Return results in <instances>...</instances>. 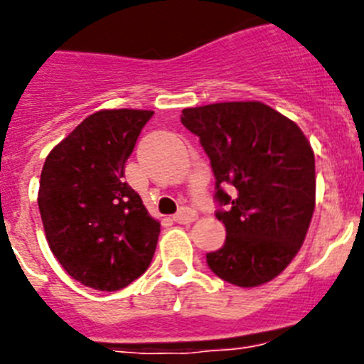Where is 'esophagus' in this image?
<instances>
[{
    "mask_svg": "<svg viewBox=\"0 0 364 364\" xmlns=\"http://www.w3.org/2000/svg\"><path fill=\"white\" fill-rule=\"evenodd\" d=\"M196 219H198V213L193 212L192 208H181L174 215V220L178 224H190V223H193Z\"/></svg>",
    "mask_w": 364,
    "mask_h": 364,
    "instance_id": "esophagus-1",
    "label": "esophagus"
}]
</instances>
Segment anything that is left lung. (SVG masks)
<instances>
[{"instance_id":"obj_1","label":"left lung","mask_w":364,"mask_h":364,"mask_svg":"<svg viewBox=\"0 0 364 364\" xmlns=\"http://www.w3.org/2000/svg\"><path fill=\"white\" fill-rule=\"evenodd\" d=\"M215 176L223 247L206 253L228 284L257 287L289 266L314 212V152L301 129L262 102H220L183 109ZM230 185L232 192L223 190Z\"/></svg>"}]
</instances>
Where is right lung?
Wrapping results in <instances>:
<instances>
[{
  "label": "right lung",
  "mask_w": 364,
  "mask_h": 364,
  "mask_svg": "<svg viewBox=\"0 0 364 364\" xmlns=\"http://www.w3.org/2000/svg\"><path fill=\"white\" fill-rule=\"evenodd\" d=\"M154 111H98L44 161L39 205L50 250L70 277L118 291L147 271L159 223L127 183L125 161Z\"/></svg>",
  "instance_id": "add662e5"
}]
</instances>
